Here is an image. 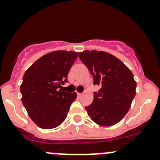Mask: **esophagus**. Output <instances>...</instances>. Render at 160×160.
Returning a JSON list of instances; mask_svg holds the SVG:
<instances>
[{"label":"esophagus","instance_id":"esophagus-1","mask_svg":"<svg viewBox=\"0 0 160 160\" xmlns=\"http://www.w3.org/2000/svg\"><path fill=\"white\" fill-rule=\"evenodd\" d=\"M77 95H78V97H81L82 95H83V93H77Z\"/></svg>","mask_w":160,"mask_h":160}]
</instances>
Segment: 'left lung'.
<instances>
[{
	"instance_id": "1",
	"label": "left lung",
	"mask_w": 160,
	"mask_h": 160,
	"mask_svg": "<svg viewBox=\"0 0 160 160\" xmlns=\"http://www.w3.org/2000/svg\"><path fill=\"white\" fill-rule=\"evenodd\" d=\"M79 57L93 76V101L85 107L89 117L101 126H111L127 114L135 96L136 82L133 74L120 59L103 51H83Z\"/></svg>"
}]
</instances>
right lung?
I'll use <instances>...</instances> for the list:
<instances>
[{
    "label": "right lung",
    "mask_w": 160,
    "mask_h": 160,
    "mask_svg": "<svg viewBox=\"0 0 160 160\" xmlns=\"http://www.w3.org/2000/svg\"><path fill=\"white\" fill-rule=\"evenodd\" d=\"M78 52L54 51L35 61L25 71L20 87L22 101L28 116L43 129L63 122L77 93L62 91L61 84L68 82L69 71Z\"/></svg>",
    "instance_id": "obj_1"
}]
</instances>
